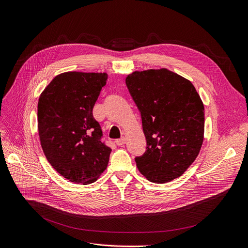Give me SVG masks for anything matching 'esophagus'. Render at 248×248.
<instances>
[{
  "label": "esophagus",
  "mask_w": 248,
  "mask_h": 248,
  "mask_svg": "<svg viewBox=\"0 0 248 248\" xmlns=\"http://www.w3.org/2000/svg\"><path fill=\"white\" fill-rule=\"evenodd\" d=\"M116 143H117L118 146H122V145H124V144L125 143V139H124V138H122V139H120V140H116Z\"/></svg>",
  "instance_id": "obj_1"
}]
</instances>
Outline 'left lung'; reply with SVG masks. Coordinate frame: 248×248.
Returning <instances> with one entry per match:
<instances>
[{
	"label": "left lung",
	"instance_id": "1",
	"mask_svg": "<svg viewBox=\"0 0 248 248\" xmlns=\"http://www.w3.org/2000/svg\"><path fill=\"white\" fill-rule=\"evenodd\" d=\"M141 117L146 149L134 160L153 183L181 176L204 140V105L193 84L167 69L133 72L125 79Z\"/></svg>",
	"mask_w": 248,
	"mask_h": 248
}]
</instances>
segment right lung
<instances>
[{
  "label": "right lung",
  "instance_id": "right-lung-1",
  "mask_svg": "<svg viewBox=\"0 0 248 248\" xmlns=\"http://www.w3.org/2000/svg\"><path fill=\"white\" fill-rule=\"evenodd\" d=\"M107 80L106 73H63L49 83L38 100L43 152L51 166L74 183L95 182L108 163L111 149L93 117Z\"/></svg>",
  "mask_w": 248,
  "mask_h": 248
}]
</instances>
